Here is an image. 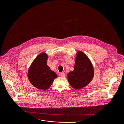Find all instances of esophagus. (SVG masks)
Returning a JSON list of instances; mask_svg holds the SVG:
<instances>
[{"mask_svg":"<svg viewBox=\"0 0 124 124\" xmlns=\"http://www.w3.org/2000/svg\"><path fill=\"white\" fill-rule=\"evenodd\" d=\"M60 76L62 77H64L65 76V74L64 72H61L60 73Z\"/></svg>","mask_w":124,"mask_h":124,"instance_id":"obj_1","label":"esophagus"}]
</instances>
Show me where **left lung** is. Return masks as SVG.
Returning a JSON list of instances; mask_svg holds the SVG:
<instances>
[{"label": "left lung", "mask_w": 124, "mask_h": 124, "mask_svg": "<svg viewBox=\"0 0 124 124\" xmlns=\"http://www.w3.org/2000/svg\"><path fill=\"white\" fill-rule=\"evenodd\" d=\"M94 71L88 57L81 51L78 52L75 60L74 70L67 74L68 81L71 86L80 89L86 86L92 80Z\"/></svg>", "instance_id": "8db88e82"}]
</instances>
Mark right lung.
I'll list each match as a JSON object with an SVG mask.
<instances>
[{"label": "right lung", "instance_id": "right-lung-1", "mask_svg": "<svg viewBox=\"0 0 124 124\" xmlns=\"http://www.w3.org/2000/svg\"><path fill=\"white\" fill-rule=\"evenodd\" d=\"M47 59L46 53L39 54L31 63L28 73L31 83L37 88L43 91L50 88L57 77V74L47 65Z\"/></svg>", "mask_w": 124, "mask_h": 124}]
</instances>
